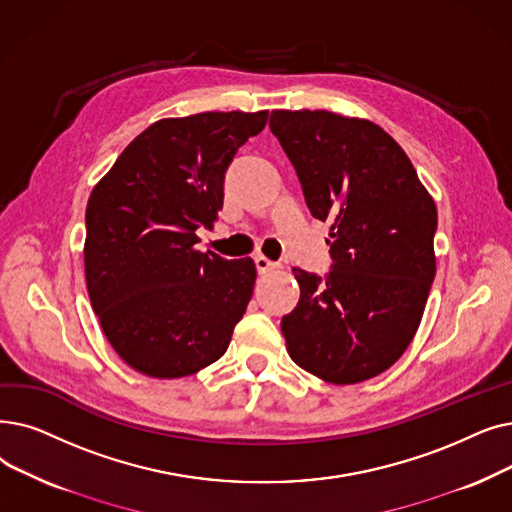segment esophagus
<instances>
[{"label":"esophagus","mask_w":512,"mask_h":512,"mask_svg":"<svg viewBox=\"0 0 512 512\" xmlns=\"http://www.w3.org/2000/svg\"><path fill=\"white\" fill-rule=\"evenodd\" d=\"M255 268H257V272H259V274H270V272L278 270L280 265H278V263H274V261H270L268 257L257 255V257H255Z\"/></svg>","instance_id":"esophagus-1"}]
</instances>
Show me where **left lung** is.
I'll list each match as a JSON object with an SVG mask.
<instances>
[{"label": "left lung", "instance_id": "obj_1", "mask_svg": "<svg viewBox=\"0 0 512 512\" xmlns=\"http://www.w3.org/2000/svg\"><path fill=\"white\" fill-rule=\"evenodd\" d=\"M270 129L311 215L330 221V272L293 270L301 297L280 324L288 355L332 385L368 381L418 330L435 278V203L402 146L372 121L274 110Z\"/></svg>", "mask_w": 512, "mask_h": 512}]
</instances>
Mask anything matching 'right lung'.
Here are the masks:
<instances>
[{"mask_svg": "<svg viewBox=\"0 0 512 512\" xmlns=\"http://www.w3.org/2000/svg\"><path fill=\"white\" fill-rule=\"evenodd\" d=\"M268 123L259 113L161 119L133 140L85 209V282L108 343L154 379H180L226 353L253 295L251 257L194 244L224 207L236 150Z\"/></svg>", "mask_w": 512, "mask_h": 512, "instance_id": "add662e5", "label": "right lung"}]
</instances>
